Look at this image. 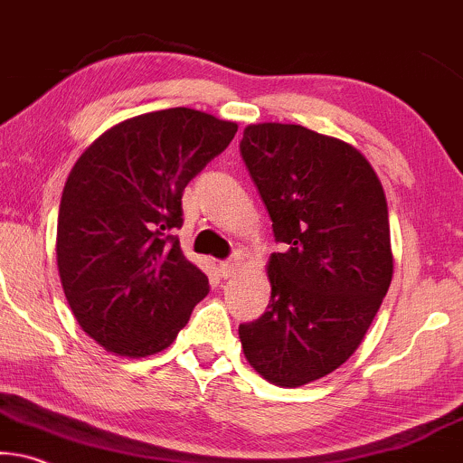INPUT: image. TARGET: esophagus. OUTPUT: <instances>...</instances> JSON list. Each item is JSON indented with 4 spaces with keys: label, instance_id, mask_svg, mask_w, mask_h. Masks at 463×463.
Masks as SVG:
<instances>
[{
    "label": "esophagus",
    "instance_id": "esophagus-1",
    "mask_svg": "<svg viewBox=\"0 0 463 463\" xmlns=\"http://www.w3.org/2000/svg\"><path fill=\"white\" fill-rule=\"evenodd\" d=\"M237 271H239V259H231V260L220 262V275H222V278H235Z\"/></svg>",
    "mask_w": 463,
    "mask_h": 463
}]
</instances>
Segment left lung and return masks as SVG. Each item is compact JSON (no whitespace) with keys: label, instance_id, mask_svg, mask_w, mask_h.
Listing matches in <instances>:
<instances>
[{"label":"left lung","instance_id":"8db88e82","mask_svg":"<svg viewBox=\"0 0 463 463\" xmlns=\"http://www.w3.org/2000/svg\"><path fill=\"white\" fill-rule=\"evenodd\" d=\"M239 149L284 245L267 265V312L239 337L262 378L301 387L359 348L387 295V198L359 149L303 126H248Z\"/></svg>","mask_w":463,"mask_h":463}]
</instances>
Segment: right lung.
Returning a JSON list of instances; mask_svg holds the SVG:
<instances>
[{
    "label": "right lung",
    "instance_id": "add662e5",
    "mask_svg": "<svg viewBox=\"0 0 463 463\" xmlns=\"http://www.w3.org/2000/svg\"><path fill=\"white\" fill-rule=\"evenodd\" d=\"M237 124L194 109L138 115L76 160L57 218V269L76 323L109 353L149 356L188 325L209 279L185 259V185L235 138Z\"/></svg>",
    "mask_w": 463,
    "mask_h": 463
}]
</instances>
